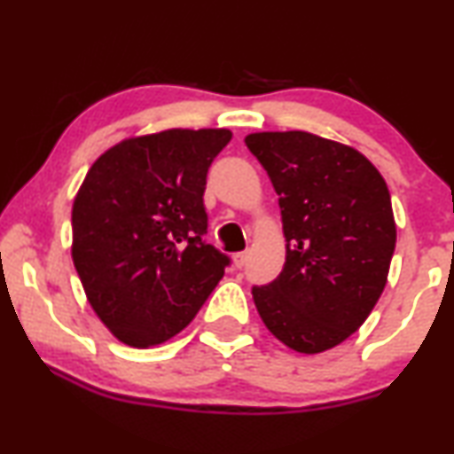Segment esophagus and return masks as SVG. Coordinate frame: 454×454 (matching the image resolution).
I'll list each match as a JSON object with an SVG mask.
<instances>
[{"instance_id":"1","label":"esophagus","mask_w":454,"mask_h":454,"mask_svg":"<svg viewBox=\"0 0 454 454\" xmlns=\"http://www.w3.org/2000/svg\"><path fill=\"white\" fill-rule=\"evenodd\" d=\"M247 251H241V254H234L232 255V260H234V266H237V269H243L245 264H247Z\"/></svg>"}]
</instances>
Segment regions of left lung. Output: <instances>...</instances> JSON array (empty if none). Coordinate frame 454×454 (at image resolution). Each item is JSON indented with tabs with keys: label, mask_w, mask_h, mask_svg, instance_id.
I'll list each match as a JSON object with an SVG mask.
<instances>
[{
	"label": "left lung",
	"mask_w": 454,
	"mask_h": 454,
	"mask_svg": "<svg viewBox=\"0 0 454 454\" xmlns=\"http://www.w3.org/2000/svg\"><path fill=\"white\" fill-rule=\"evenodd\" d=\"M245 144L279 194L287 241L281 275L251 287L255 309L283 345L327 351L359 330L385 289L395 249L389 188L357 150L304 130Z\"/></svg>",
	"instance_id": "left-lung-1"
}]
</instances>
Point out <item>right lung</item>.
I'll use <instances>...</instances> for the list:
<instances>
[{
    "label": "right lung",
    "instance_id": "add662e5",
    "mask_svg": "<svg viewBox=\"0 0 454 454\" xmlns=\"http://www.w3.org/2000/svg\"><path fill=\"white\" fill-rule=\"evenodd\" d=\"M231 139L226 129L124 139L86 173L71 211V258L90 307L124 345L179 334L231 264L203 239L207 171Z\"/></svg>",
    "mask_w": 454,
    "mask_h": 454
}]
</instances>
